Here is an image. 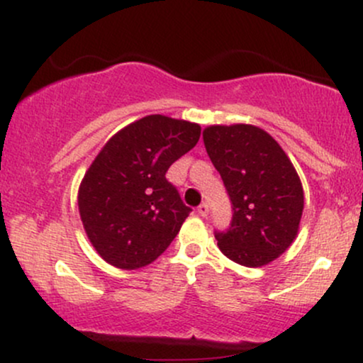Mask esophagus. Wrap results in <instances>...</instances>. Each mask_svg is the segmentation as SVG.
Here are the masks:
<instances>
[{
	"instance_id": "esophagus-1",
	"label": "esophagus",
	"mask_w": 363,
	"mask_h": 363,
	"mask_svg": "<svg viewBox=\"0 0 363 363\" xmlns=\"http://www.w3.org/2000/svg\"><path fill=\"white\" fill-rule=\"evenodd\" d=\"M198 213L201 216H206L208 215V203H201V205L198 206Z\"/></svg>"
}]
</instances>
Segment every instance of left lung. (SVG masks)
I'll return each instance as SVG.
<instances>
[{
  "label": "left lung",
  "instance_id": "left-lung-1",
  "mask_svg": "<svg viewBox=\"0 0 363 363\" xmlns=\"http://www.w3.org/2000/svg\"><path fill=\"white\" fill-rule=\"evenodd\" d=\"M203 141L232 203L228 228L215 230L220 251L247 268L274 261L297 237L303 210L301 179L289 157L251 124L210 126Z\"/></svg>",
  "mask_w": 363,
  "mask_h": 363
}]
</instances>
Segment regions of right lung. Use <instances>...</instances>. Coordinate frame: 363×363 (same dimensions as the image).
Masks as SVG:
<instances>
[{"instance_id":"add662e5","label":"right lung","mask_w":363,"mask_h":363,"mask_svg":"<svg viewBox=\"0 0 363 363\" xmlns=\"http://www.w3.org/2000/svg\"><path fill=\"white\" fill-rule=\"evenodd\" d=\"M201 128L153 114L107 141L83 177L78 208L97 252L123 269L155 261L191 213L165 174L196 147Z\"/></svg>"}]
</instances>
